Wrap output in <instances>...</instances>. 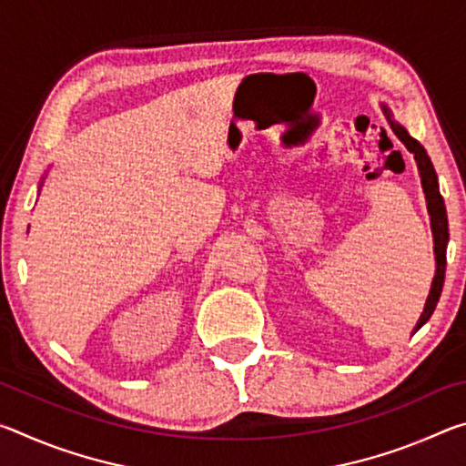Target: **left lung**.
Here are the masks:
<instances>
[{"mask_svg": "<svg viewBox=\"0 0 466 466\" xmlns=\"http://www.w3.org/2000/svg\"><path fill=\"white\" fill-rule=\"evenodd\" d=\"M382 110H384V116L390 123V129L394 131V136L403 141L409 152L415 156L417 168H420V177H421V187H423V193H425V201H428V211H430V218H431L433 255H436V275H433L430 296H428V299H425V309H423L421 317H420V320H417V325L413 329V333H415V330H420L425 325V322L430 320L433 310H436V304L440 299L441 288H444L446 247H448V216H446L444 199H441V195H440L436 170H433V164L430 160L428 152H425L420 141L409 136L403 125H399L397 121L392 119V113H390L389 106L382 105Z\"/></svg>", "mask_w": 466, "mask_h": 466, "instance_id": "8db88e82", "label": "left lung"}]
</instances>
